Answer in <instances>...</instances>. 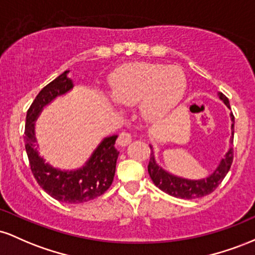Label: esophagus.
Wrapping results in <instances>:
<instances>
[{"mask_svg":"<svg viewBox=\"0 0 255 255\" xmlns=\"http://www.w3.org/2000/svg\"><path fill=\"white\" fill-rule=\"evenodd\" d=\"M131 140L133 139H131V135L129 133H127V131H122V133L120 134L118 142L121 147H126V146H128L130 144Z\"/></svg>","mask_w":255,"mask_h":255,"instance_id":"1","label":"esophagus"}]
</instances>
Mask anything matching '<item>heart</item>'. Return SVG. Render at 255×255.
<instances>
[{
	"instance_id": "obj_1",
	"label": "heart",
	"mask_w": 255,
	"mask_h": 255,
	"mask_svg": "<svg viewBox=\"0 0 255 255\" xmlns=\"http://www.w3.org/2000/svg\"><path fill=\"white\" fill-rule=\"evenodd\" d=\"M111 96L108 103L133 107L150 121L165 119L176 110L184 97L187 79L177 66L139 62L122 67L110 78Z\"/></svg>"
}]
</instances>
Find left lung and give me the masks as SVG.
Listing matches in <instances>:
<instances>
[{
    "instance_id": "1",
    "label": "left lung",
    "mask_w": 255,
    "mask_h": 255,
    "mask_svg": "<svg viewBox=\"0 0 255 255\" xmlns=\"http://www.w3.org/2000/svg\"><path fill=\"white\" fill-rule=\"evenodd\" d=\"M219 99L227 105L230 109L229 99H228L222 92L217 93ZM231 121V135H230V144H233L234 140V124H235V118L233 113L229 114ZM151 147V158L148 162L147 170L150 174L151 180L156 184L160 191L165 192L166 194L172 195V197L181 198V199H195L201 198L204 195L210 194L215 191L219 186V183L223 181L225 175L229 171L231 163H233L234 152L233 147H229L224 157L219 160L217 168L213 170L209 176L199 178V180H191L182 176L172 174V172L165 170L163 166H160L157 163L156 156L153 152V146L150 145Z\"/></svg>"
}]
</instances>
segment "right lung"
<instances>
[{
	"mask_svg": "<svg viewBox=\"0 0 255 255\" xmlns=\"http://www.w3.org/2000/svg\"><path fill=\"white\" fill-rule=\"evenodd\" d=\"M68 74L69 71L63 72L46 85L31 104L26 115L25 148L34 178L44 191L62 203L80 204L99 197L111 186L120 152L115 147L118 135L114 134L105 136L85 164L78 169L66 170L56 168L39 154L36 121L44 108L73 90L74 83L68 78Z\"/></svg>",
	"mask_w": 255,
	"mask_h": 255,
	"instance_id": "add662e5",
	"label": "right lung"
}]
</instances>
